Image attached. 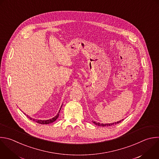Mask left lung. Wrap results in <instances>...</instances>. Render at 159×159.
<instances>
[{
	"mask_svg": "<svg viewBox=\"0 0 159 159\" xmlns=\"http://www.w3.org/2000/svg\"><path fill=\"white\" fill-rule=\"evenodd\" d=\"M124 120V119H123ZM122 120H120V121H118V122H115V123H112V124H100V123H97L96 122H93L95 125H98V126H102V127H105V126H111V125H116V124H119V123H120Z\"/></svg>",
	"mask_w": 159,
	"mask_h": 159,
	"instance_id": "8db88e82",
	"label": "left lung"
}]
</instances>
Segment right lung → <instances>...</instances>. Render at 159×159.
<instances>
[{
    "instance_id": "right-lung-1",
    "label": "right lung",
    "mask_w": 159,
    "mask_h": 159,
    "mask_svg": "<svg viewBox=\"0 0 159 159\" xmlns=\"http://www.w3.org/2000/svg\"><path fill=\"white\" fill-rule=\"evenodd\" d=\"M59 112H60V111H59ZM59 113L57 114V115L56 117H54V118H52V119H49V120H35V119H33V120H34V121L35 120V121H36V122H37V123H39V124H48L52 123L53 122H54V121H56V120H57V119L58 118L59 115ZM27 117L28 118H30V119H31V120H32V118H30V117H28L27 116Z\"/></svg>"
}]
</instances>
